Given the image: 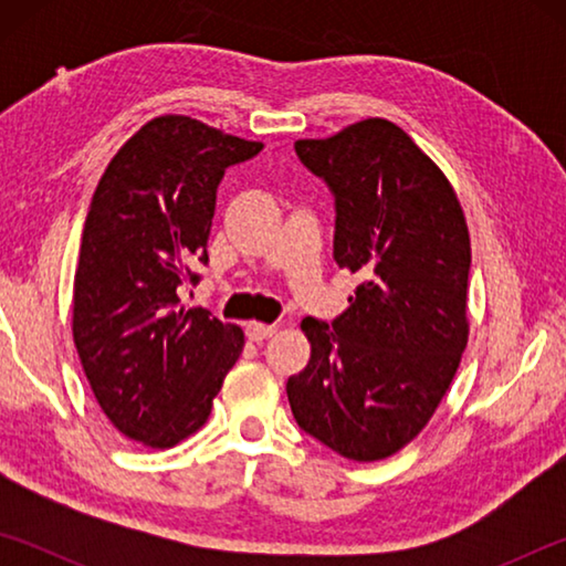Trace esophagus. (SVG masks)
<instances>
[{
    "label": "esophagus",
    "instance_id": "esophagus-1",
    "mask_svg": "<svg viewBox=\"0 0 566 566\" xmlns=\"http://www.w3.org/2000/svg\"><path fill=\"white\" fill-rule=\"evenodd\" d=\"M276 334L274 324H262V322H249L247 324V337L252 342H264Z\"/></svg>",
    "mask_w": 566,
    "mask_h": 566
}]
</instances>
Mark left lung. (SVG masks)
<instances>
[{
    "mask_svg": "<svg viewBox=\"0 0 566 566\" xmlns=\"http://www.w3.org/2000/svg\"><path fill=\"white\" fill-rule=\"evenodd\" d=\"M294 149L329 185L334 262L361 284L332 327L302 322L312 357L286 397L306 434L377 462L427 427L462 361L467 219L444 171L395 122L369 117Z\"/></svg>",
    "mask_w": 566,
    "mask_h": 566,
    "instance_id": "left-lung-1",
    "label": "left lung"
}]
</instances>
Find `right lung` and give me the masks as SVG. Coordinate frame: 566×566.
Instances as JSON below:
<instances>
[{"label": "right lung", "instance_id": "1", "mask_svg": "<svg viewBox=\"0 0 566 566\" xmlns=\"http://www.w3.org/2000/svg\"><path fill=\"white\" fill-rule=\"evenodd\" d=\"M262 142L161 114L124 142L94 189L74 272L72 334L99 407L124 437L169 449L202 429L244 332L181 292L207 262L224 169Z\"/></svg>", "mask_w": 566, "mask_h": 566}]
</instances>
